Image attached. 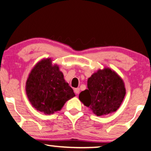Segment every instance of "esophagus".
<instances>
[{
  "mask_svg": "<svg viewBox=\"0 0 151 151\" xmlns=\"http://www.w3.org/2000/svg\"><path fill=\"white\" fill-rule=\"evenodd\" d=\"M74 92H75V94H79V92H80V88H75L74 89Z\"/></svg>",
  "mask_w": 151,
  "mask_h": 151,
  "instance_id": "1",
  "label": "esophagus"
}]
</instances>
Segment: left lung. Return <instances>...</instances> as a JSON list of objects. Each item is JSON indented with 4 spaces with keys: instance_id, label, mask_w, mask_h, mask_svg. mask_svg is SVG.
Instances as JSON below:
<instances>
[{
    "instance_id": "left-lung-1",
    "label": "left lung",
    "mask_w": 151,
    "mask_h": 151,
    "mask_svg": "<svg viewBox=\"0 0 151 151\" xmlns=\"http://www.w3.org/2000/svg\"><path fill=\"white\" fill-rule=\"evenodd\" d=\"M88 89L81 92L79 100L97 116L116 111L125 96L122 78L109 68L99 69L88 79Z\"/></svg>"
}]
</instances>
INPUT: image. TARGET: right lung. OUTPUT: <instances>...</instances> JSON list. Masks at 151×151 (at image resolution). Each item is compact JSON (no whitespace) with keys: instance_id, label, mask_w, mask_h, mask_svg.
I'll return each instance as SVG.
<instances>
[{"instance_id":"add662e5","label":"right lung","mask_w":151,"mask_h":151,"mask_svg":"<svg viewBox=\"0 0 151 151\" xmlns=\"http://www.w3.org/2000/svg\"><path fill=\"white\" fill-rule=\"evenodd\" d=\"M26 91L33 107L45 114L61 110L65 102L75 96L59 66L45 59L35 65L26 81Z\"/></svg>"}]
</instances>
